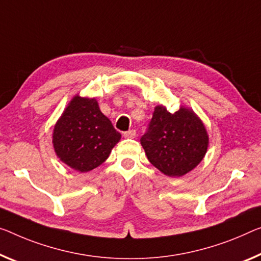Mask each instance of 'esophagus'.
I'll list each match as a JSON object with an SVG mask.
<instances>
[{"mask_svg":"<svg viewBox=\"0 0 261 261\" xmlns=\"http://www.w3.org/2000/svg\"><path fill=\"white\" fill-rule=\"evenodd\" d=\"M123 136H125L126 139H134L136 138V132L134 129H130L128 132H125V133H123Z\"/></svg>","mask_w":261,"mask_h":261,"instance_id":"34e87169","label":"esophagus"}]
</instances>
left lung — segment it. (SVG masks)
Here are the masks:
<instances>
[{
	"instance_id": "1",
	"label": "left lung",
	"mask_w": 261,
	"mask_h": 261,
	"mask_svg": "<svg viewBox=\"0 0 261 261\" xmlns=\"http://www.w3.org/2000/svg\"><path fill=\"white\" fill-rule=\"evenodd\" d=\"M140 141L155 168L170 177H179L197 167L205 156L209 135L190 108L182 106L170 113L159 105Z\"/></svg>"
}]
</instances>
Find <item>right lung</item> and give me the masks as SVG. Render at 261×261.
I'll use <instances>...</instances> for the list:
<instances>
[{
	"label": "right lung",
	"mask_w": 261,
	"mask_h": 261,
	"mask_svg": "<svg viewBox=\"0 0 261 261\" xmlns=\"http://www.w3.org/2000/svg\"><path fill=\"white\" fill-rule=\"evenodd\" d=\"M121 134L100 111L95 98L77 94L58 119L52 134L56 155L72 169L87 172L110 156Z\"/></svg>",
	"instance_id": "right-lung-1"
}]
</instances>
